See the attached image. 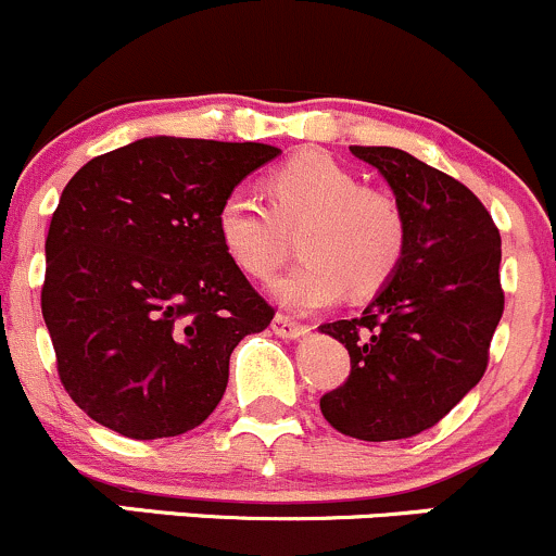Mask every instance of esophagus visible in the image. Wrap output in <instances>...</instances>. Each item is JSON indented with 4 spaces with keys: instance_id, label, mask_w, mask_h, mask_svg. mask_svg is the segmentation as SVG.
I'll return each instance as SVG.
<instances>
[{
    "instance_id": "1",
    "label": "esophagus",
    "mask_w": 556,
    "mask_h": 556,
    "mask_svg": "<svg viewBox=\"0 0 556 556\" xmlns=\"http://www.w3.org/2000/svg\"><path fill=\"white\" fill-rule=\"evenodd\" d=\"M271 330H274V336L285 338V341H298V338L308 336V327L306 325L295 323V319L285 317V314H277V317H274Z\"/></svg>"
}]
</instances>
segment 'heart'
Wrapping results in <instances>:
<instances>
[{
    "label": "heart",
    "instance_id": "heart-1",
    "mask_svg": "<svg viewBox=\"0 0 556 556\" xmlns=\"http://www.w3.org/2000/svg\"><path fill=\"white\" fill-rule=\"evenodd\" d=\"M271 210L248 191L224 197L215 231L229 261L266 279L285 258V231L298 233V261L271 282V295L298 314L346 293L383 288L405 255L407 224L400 202L359 178L327 151L295 154L266 178Z\"/></svg>",
    "mask_w": 556,
    "mask_h": 556
}]
</instances>
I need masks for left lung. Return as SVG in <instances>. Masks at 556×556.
<instances>
[{
	"label": "left lung",
	"mask_w": 556,
	"mask_h": 556,
	"mask_svg": "<svg viewBox=\"0 0 556 556\" xmlns=\"http://www.w3.org/2000/svg\"><path fill=\"white\" fill-rule=\"evenodd\" d=\"M352 154L391 186L407 242L359 317L319 327L352 356L346 383L319 407L354 440H405L445 418L484 376L504 314L501 233L464 184L407 151L352 146Z\"/></svg>",
	"instance_id": "8db88e82"
}]
</instances>
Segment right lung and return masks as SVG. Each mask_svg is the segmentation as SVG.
I'll use <instances>...</instances> for the list:
<instances>
[{
	"instance_id": "right-lung-1",
	"label": "right lung",
	"mask_w": 556,
	"mask_h": 556,
	"mask_svg": "<svg viewBox=\"0 0 556 556\" xmlns=\"http://www.w3.org/2000/svg\"><path fill=\"white\" fill-rule=\"evenodd\" d=\"M277 154L154 136L68 180L45 242L42 317L63 389L92 420L160 440L215 410L237 343L274 319L220 248L215 213Z\"/></svg>"
}]
</instances>
